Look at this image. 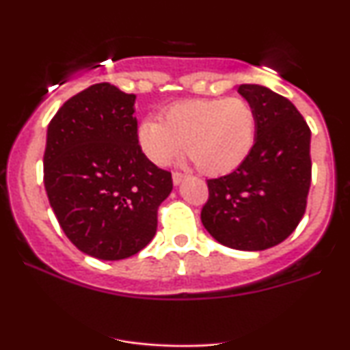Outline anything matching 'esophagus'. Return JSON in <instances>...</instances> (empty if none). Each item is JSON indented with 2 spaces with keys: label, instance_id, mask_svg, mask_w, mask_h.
Segmentation results:
<instances>
[{
  "label": "esophagus",
  "instance_id": "obj_1",
  "mask_svg": "<svg viewBox=\"0 0 350 350\" xmlns=\"http://www.w3.org/2000/svg\"><path fill=\"white\" fill-rule=\"evenodd\" d=\"M184 178H186V174H183V172H179V171L172 172V183H174V184L183 183Z\"/></svg>",
  "mask_w": 350,
  "mask_h": 350
}]
</instances>
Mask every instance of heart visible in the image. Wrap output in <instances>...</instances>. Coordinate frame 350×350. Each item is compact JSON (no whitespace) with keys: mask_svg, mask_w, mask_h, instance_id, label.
I'll return each mask as SVG.
<instances>
[{"mask_svg":"<svg viewBox=\"0 0 350 350\" xmlns=\"http://www.w3.org/2000/svg\"><path fill=\"white\" fill-rule=\"evenodd\" d=\"M256 136V113L248 100L194 98L172 103L161 120L146 118L138 144L156 166H166L186 150L204 174H227L250 154Z\"/></svg>","mask_w":350,"mask_h":350,"instance_id":"heart-1","label":"heart"}]
</instances>
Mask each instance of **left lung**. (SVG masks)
Segmentation results:
<instances>
[{
    "instance_id": "8db88e82",
    "label": "left lung",
    "mask_w": 350,
    "mask_h": 350,
    "mask_svg": "<svg viewBox=\"0 0 350 350\" xmlns=\"http://www.w3.org/2000/svg\"><path fill=\"white\" fill-rule=\"evenodd\" d=\"M239 94L255 108V144L234 172L207 179L200 219L226 247L265 250L288 239L306 212L311 130L298 108L270 88L243 83Z\"/></svg>"
}]
</instances>
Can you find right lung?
Masks as SVG:
<instances>
[{
  "instance_id": "add662e5",
  "label": "right lung",
  "mask_w": 350,
  "mask_h": 350,
  "mask_svg": "<svg viewBox=\"0 0 350 350\" xmlns=\"http://www.w3.org/2000/svg\"><path fill=\"white\" fill-rule=\"evenodd\" d=\"M133 94L95 83L67 100L47 126L44 186L64 234L98 260L143 250L172 191L171 172L138 144Z\"/></svg>"
}]
</instances>
